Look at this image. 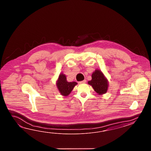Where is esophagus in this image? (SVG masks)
<instances>
[{
    "label": "esophagus",
    "instance_id": "esophagus-1",
    "mask_svg": "<svg viewBox=\"0 0 151 151\" xmlns=\"http://www.w3.org/2000/svg\"><path fill=\"white\" fill-rule=\"evenodd\" d=\"M86 82V80H84L83 81H80V82H79L78 83H79L80 84H82V83H85Z\"/></svg>",
    "mask_w": 151,
    "mask_h": 151
}]
</instances>
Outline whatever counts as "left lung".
Wrapping results in <instances>:
<instances>
[{
    "label": "left lung",
    "mask_w": 151,
    "mask_h": 151,
    "mask_svg": "<svg viewBox=\"0 0 151 151\" xmlns=\"http://www.w3.org/2000/svg\"><path fill=\"white\" fill-rule=\"evenodd\" d=\"M92 80L88 81V83L91 85L98 94H103L106 93L108 88V82L106 78L99 70H96L92 75Z\"/></svg>",
    "instance_id": "8db88e82"
}]
</instances>
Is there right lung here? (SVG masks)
<instances>
[{
  "label": "right lung",
  "mask_w": 151,
  "mask_h": 151,
  "mask_svg": "<svg viewBox=\"0 0 151 151\" xmlns=\"http://www.w3.org/2000/svg\"><path fill=\"white\" fill-rule=\"evenodd\" d=\"M77 84L76 82H68L66 81L65 75L64 74H60L59 75V78L57 81V86L62 95L68 96L72 91L74 87Z\"/></svg>",
  "instance_id": "add662e5"
}]
</instances>
